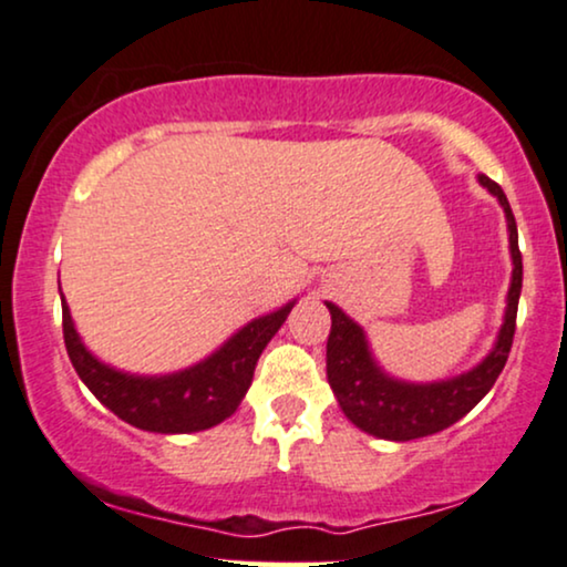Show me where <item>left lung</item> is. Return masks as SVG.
Returning a JSON list of instances; mask_svg holds the SVG:
<instances>
[{"instance_id":"8db88e82","label":"left lung","mask_w":567,"mask_h":567,"mask_svg":"<svg viewBox=\"0 0 567 567\" xmlns=\"http://www.w3.org/2000/svg\"><path fill=\"white\" fill-rule=\"evenodd\" d=\"M483 187L502 203L509 229V254H513V282L507 292V311L496 338L494 351L478 367L460 378L441 383H404L385 374L372 359L364 330L346 317L336 303H327L332 317L330 338H327V383L338 395V404L353 425L364 433L388 441H412L433 435L462 420L496 383L515 338L517 301L523 288V256L517 248V224L507 195L488 176H478Z\"/></svg>"}]
</instances>
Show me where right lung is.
Instances as JSON below:
<instances>
[{
  "label": "right lung",
  "mask_w": 567,
  "mask_h": 567,
  "mask_svg": "<svg viewBox=\"0 0 567 567\" xmlns=\"http://www.w3.org/2000/svg\"><path fill=\"white\" fill-rule=\"evenodd\" d=\"M296 301L258 317L189 370L142 378L102 364L81 343L63 298V338L73 370L113 414L150 433H197L218 425L240 406L254 383L256 361Z\"/></svg>",
  "instance_id": "right-lung-1"
}]
</instances>
